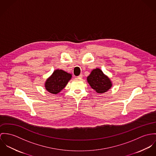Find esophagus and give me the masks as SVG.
<instances>
[{"instance_id":"obj_1","label":"esophagus","mask_w":156,"mask_h":156,"mask_svg":"<svg viewBox=\"0 0 156 156\" xmlns=\"http://www.w3.org/2000/svg\"><path fill=\"white\" fill-rule=\"evenodd\" d=\"M83 74H80L79 76H78V78H83Z\"/></svg>"}]
</instances>
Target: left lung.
Listing matches in <instances>:
<instances>
[{
	"mask_svg": "<svg viewBox=\"0 0 156 156\" xmlns=\"http://www.w3.org/2000/svg\"><path fill=\"white\" fill-rule=\"evenodd\" d=\"M87 80L91 87L98 93L106 92L112 85L110 79L99 68L93 70Z\"/></svg>",
	"mask_w": 156,
	"mask_h": 156,
	"instance_id": "8db88e82",
	"label": "left lung"
}]
</instances>
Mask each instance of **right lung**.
<instances>
[{"instance_id":"1","label":"right lung","mask_w":156,"mask_h":156,"mask_svg":"<svg viewBox=\"0 0 156 156\" xmlns=\"http://www.w3.org/2000/svg\"><path fill=\"white\" fill-rule=\"evenodd\" d=\"M72 78V75L63 70L57 69L47 80L45 89L50 93L57 94L63 90Z\"/></svg>"}]
</instances>
